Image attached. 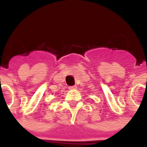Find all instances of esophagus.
I'll return each mask as SVG.
<instances>
[{
  "label": "esophagus",
  "instance_id": "obj_1",
  "mask_svg": "<svg viewBox=\"0 0 147 147\" xmlns=\"http://www.w3.org/2000/svg\"><path fill=\"white\" fill-rule=\"evenodd\" d=\"M76 88H77V87H76V85H74V86H70L68 88H69L70 90H76Z\"/></svg>",
  "mask_w": 147,
  "mask_h": 147
}]
</instances>
